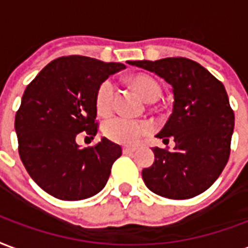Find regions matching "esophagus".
<instances>
[{
	"instance_id": "esophagus-1",
	"label": "esophagus",
	"mask_w": 248,
	"mask_h": 248,
	"mask_svg": "<svg viewBox=\"0 0 248 248\" xmlns=\"http://www.w3.org/2000/svg\"><path fill=\"white\" fill-rule=\"evenodd\" d=\"M137 151H138V148L137 147H129V146L124 147V154H126V155H133L134 152Z\"/></svg>"
}]
</instances>
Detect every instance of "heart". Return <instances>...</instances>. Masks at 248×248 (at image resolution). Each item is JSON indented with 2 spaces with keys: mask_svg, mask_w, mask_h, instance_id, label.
<instances>
[{
  "mask_svg": "<svg viewBox=\"0 0 248 248\" xmlns=\"http://www.w3.org/2000/svg\"><path fill=\"white\" fill-rule=\"evenodd\" d=\"M137 91L147 102H155L161 96V88L155 80L146 75H138L131 80ZM96 110L102 117L109 115L114 108V84L105 80L100 84L96 92ZM151 124L142 119H131L126 117H114L104 124L106 138L119 144H134L143 135L151 131Z\"/></svg>",
  "mask_w": 248,
  "mask_h": 248,
  "instance_id": "heart-1",
  "label": "heart"
}]
</instances>
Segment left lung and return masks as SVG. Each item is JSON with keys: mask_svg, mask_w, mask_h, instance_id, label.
I'll use <instances>...</instances> for the list:
<instances>
[{"mask_svg": "<svg viewBox=\"0 0 248 248\" xmlns=\"http://www.w3.org/2000/svg\"><path fill=\"white\" fill-rule=\"evenodd\" d=\"M156 73L172 85L173 110L157 134L173 151L154 147L155 161L142 170L144 184L154 193L172 200H186L210 188L226 166L234 130L226 89L208 69L186 58L155 62H129Z\"/></svg>", "mask_w": 248, "mask_h": 248, "instance_id": "obj_1", "label": "left lung"}]
</instances>
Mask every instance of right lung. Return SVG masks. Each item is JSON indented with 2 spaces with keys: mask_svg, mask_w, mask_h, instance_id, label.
<instances>
[{
  "mask_svg": "<svg viewBox=\"0 0 248 248\" xmlns=\"http://www.w3.org/2000/svg\"><path fill=\"white\" fill-rule=\"evenodd\" d=\"M121 63L71 55L52 60L27 85L16 114L18 151L31 179L51 196L78 201L108 183L122 148L106 138L80 148V133L97 134L96 92Z\"/></svg>",
  "mask_w": 248,
  "mask_h": 248,
  "instance_id": "add662e5",
  "label": "right lung"
}]
</instances>
